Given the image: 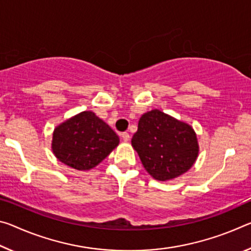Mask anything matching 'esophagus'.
I'll return each mask as SVG.
<instances>
[{
    "mask_svg": "<svg viewBox=\"0 0 251 251\" xmlns=\"http://www.w3.org/2000/svg\"><path fill=\"white\" fill-rule=\"evenodd\" d=\"M122 138H123V141H124V142H128L130 136H129L128 133H123L122 134Z\"/></svg>",
    "mask_w": 251,
    "mask_h": 251,
    "instance_id": "obj_1",
    "label": "esophagus"
}]
</instances>
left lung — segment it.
<instances>
[{
	"instance_id": "8db88e82",
	"label": "left lung",
	"mask_w": 251,
	"mask_h": 251,
	"mask_svg": "<svg viewBox=\"0 0 251 251\" xmlns=\"http://www.w3.org/2000/svg\"><path fill=\"white\" fill-rule=\"evenodd\" d=\"M132 145L145 170L158 181L173 180L188 172L199 154L192 127L158 109L140 118Z\"/></svg>"
}]
</instances>
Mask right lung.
Here are the masks:
<instances>
[{
    "mask_svg": "<svg viewBox=\"0 0 251 251\" xmlns=\"http://www.w3.org/2000/svg\"><path fill=\"white\" fill-rule=\"evenodd\" d=\"M119 144L110 127L93 111H82L54 128L52 152L63 164L88 171L98 165Z\"/></svg>",
    "mask_w": 251,
    "mask_h": 251,
    "instance_id": "1",
    "label": "right lung"
}]
</instances>
